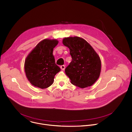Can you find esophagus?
Returning <instances> with one entry per match:
<instances>
[{"instance_id":"34e87169","label":"esophagus","mask_w":132,"mask_h":132,"mask_svg":"<svg viewBox=\"0 0 132 132\" xmlns=\"http://www.w3.org/2000/svg\"><path fill=\"white\" fill-rule=\"evenodd\" d=\"M65 68V66L64 65H62L60 66V69L62 70H64Z\"/></svg>"}]
</instances>
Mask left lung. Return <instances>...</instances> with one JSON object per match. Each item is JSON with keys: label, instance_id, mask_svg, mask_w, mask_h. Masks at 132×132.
I'll return each mask as SVG.
<instances>
[{"label": "left lung", "instance_id": "8db88e82", "mask_svg": "<svg viewBox=\"0 0 132 132\" xmlns=\"http://www.w3.org/2000/svg\"><path fill=\"white\" fill-rule=\"evenodd\" d=\"M63 44L70 49L72 61L65 72L72 84L81 88L92 86L99 78L101 61L90 44L78 37L63 39Z\"/></svg>", "mask_w": 132, "mask_h": 132}]
</instances>
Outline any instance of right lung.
I'll return each mask as SVG.
<instances>
[{"mask_svg": "<svg viewBox=\"0 0 132 132\" xmlns=\"http://www.w3.org/2000/svg\"><path fill=\"white\" fill-rule=\"evenodd\" d=\"M58 43L56 39H45L26 57L24 70L32 85L44 89L53 84L54 76L60 71L53 55V49Z\"/></svg>", "mask_w": 132, "mask_h": 132, "instance_id": "add662e5", "label": "right lung"}]
</instances>
